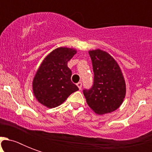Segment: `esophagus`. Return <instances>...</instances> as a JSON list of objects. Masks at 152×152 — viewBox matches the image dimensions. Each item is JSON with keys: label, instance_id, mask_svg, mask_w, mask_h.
<instances>
[{"label": "esophagus", "instance_id": "34e87169", "mask_svg": "<svg viewBox=\"0 0 152 152\" xmlns=\"http://www.w3.org/2000/svg\"><path fill=\"white\" fill-rule=\"evenodd\" d=\"M76 85H77V87H78L79 89H80V90H81V88H82V83H81V82H79V83H76Z\"/></svg>", "mask_w": 152, "mask_h": 152}]
</instances>
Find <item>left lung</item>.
I'll list each match as a JSON object with an SVG mask.
<instances>
[{
	"instance_id": "obj_1",
	"label": "left lung",
	"mask_w": 152,
	"mask_h": 152,
	"mask_svg": "<svg viewBox=\"0 0 152 152\" xmlns=\"http://www.w3.org/2000/svg\"><path fill=\"white\" fill-rule=\"evenodd\" d=\"M94 80L90 89L83 91L88 106L98 114L116 110L125 96V83L120 67L108 53L89 51Z\"/></svg>"
}]
</instances>
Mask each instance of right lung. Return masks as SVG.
<instances>
[{"label": "right lung", "instance_id": "right-lung-1", "mask_svg": "<svg viewBox=\"0 0 152 152\" xmlns=\"http://www.w3.org/2000/svg\"><path fill=\"white\" fill-rule=\"evenodd\" d=\"M76 53L72 49L60 47L51 52L40 65L33 80V91L43 106H58L79 90L72 82V71L68 67V61Z\"/></svg>", "mask_w": 152, "mask_h": 152}]
</instances>
